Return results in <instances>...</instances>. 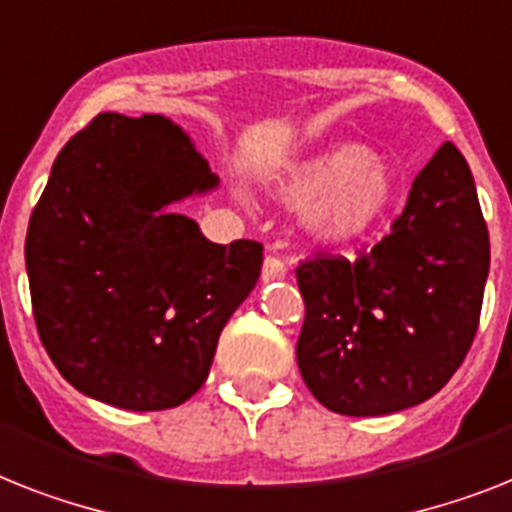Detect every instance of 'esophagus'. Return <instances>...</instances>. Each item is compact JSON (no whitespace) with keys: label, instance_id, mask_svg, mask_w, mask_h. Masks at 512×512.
<instances>
[{"label":"esophagus","instance_id":"34e87169","mask_svg":"<svg viewBox=\"0 0 512 512\" xmlns=\"http://www.w3.org/2000/svg\"><path fill=\"white\" fill-rule=\"evenodd\" d=\"M285 274H287L285 261L277 259V256H266V259H264V269H261V280H264V282H274V280H282Z\"/></svg>","mask_w":512,"mask_h":512}]
</instances>
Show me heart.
Listing matches in <instances>:
<instances>
[{"instance_id": "heart-1", "label": "heart", "mask_w": 512, "mask_h": 512, "mask_svg": "<svg viewBox=\"0 0 512 512\" xmlns=\"http://www.w3.org/2000/svg\"><path fill=\"white\" fill-rule=\"evenodd\" d=\"M280 193L293 209H314L311 230L322 243H353L387 217L395 185L369 146L342 141L293 167Z\"/></svg>"}]
</instances>
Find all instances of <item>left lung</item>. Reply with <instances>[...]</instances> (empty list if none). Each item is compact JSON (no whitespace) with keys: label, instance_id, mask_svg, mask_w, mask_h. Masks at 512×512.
<instances>
[{"label":"left lung","instance_id":"left-lung-1","mask_svg":"<svg viewBox=\"0 0 512 512\" xmlns=\"http://www.w3.org/2000/svg\"><path fill=\"white\" fill-rule=\"evenodd\" d=\"M487 274L474 175L445 143L377 246L295 269L306 303L295 356L311 395L342 416H387L437 395L474 342Z\"/></svg>","mask_w":512,"mask_h":512}]
</instances>
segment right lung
I'll list each match as a JSON object with an SVG mask.
<instances>
[{
  "label": "right lung",
  "mask_w": 512,
  "mask_h": 512,
  "mask_svg": "<svg viewBox=\"0 0 512 512\" xmlns=\"http://www.w3.org/2000/svg\"><path fill=\"white\" fill-rule=\"evenodd\" d=\"M219 177L162 114L104 112L75 133L28 222L33 319L88 398L164 411L201 390L217 340L256 287L264 246H219L170 211Z\"/></svg>",
  "instance_id": "add662e5"
}]
</instances>
